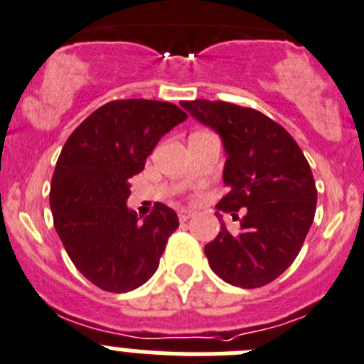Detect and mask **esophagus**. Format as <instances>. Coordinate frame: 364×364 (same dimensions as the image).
Wrapping results in <instances>:
<instances>
[{"label": "esophagus", "mask_w": 364, "mask_h": 364, "mask_svg": "<svg viewBox=\"0 0 364 364\" xmlns=\"http://www.w3.org/2000/svg\"><path fill=\"white\" fill-rule=\"evenodd\" d=\"M192 216H194V213H192V210H186V208H181V210H179V213H178V218H179V221H186V220H191Z\"/></svg>", "instance_id": "34e87169"}]
</instances>
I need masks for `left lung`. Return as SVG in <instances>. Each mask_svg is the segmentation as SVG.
Segmentation results:
<instances>
[{"label": "left lung", "instance_id": "left-lung-1", "mask_svg": "<svg viewBox=\"0 0 364 364\" xmlns=\"http://www.w3.org/2000/svg\"><path fill=\"white\" fill-rule=\"evenodd\" d=\"M181 106L221 135L227 194L218 208L232 218L243 214L238 232L221 221L216 238L205 245L208 264L232 286L255 289L273 282L293 264L315 218L317 188L304 154L258 109L205 99Z\"/></svg>", "mask_w": 364, "mask_h": 364}]
</instances>
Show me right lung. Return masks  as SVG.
Masks as SVG:
<instances>
[{
  "instance_id": "obj_1",
  "label": "right lung",
  "mask_w": 364,
  "mask_h": 364,
  "mask_svg": "<svg viewBox=\"0 0 364 364\" xmlns=\"http://www.w3.org/2000/svg\"><path fill=\"white\" fill-rule=\"evenodd\" d=\"M186 119L181 107L146 99L112 100L65 141L53 181L50 210L78 271L97 287L126 293L156 273L178 214L156 203L141 223L126 207L129 178L164 134Z\"/></svg>"
}]
</instances>
